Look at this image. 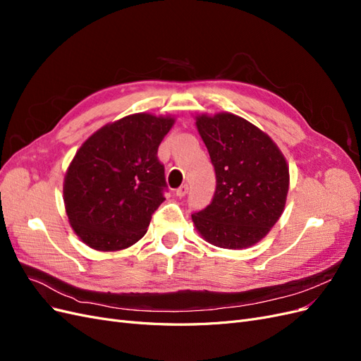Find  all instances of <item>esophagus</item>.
Instances as JSON below:
<instances>
[{
	"mask_svg": "<svg viewBox=\"0 0 361 361\" xmlns=\"http://www.w3.org/2000/svg\"><path fill=\"white\" fill-rule=\"evenodd\" d=\"M188 194V185L187 183H185V185H182V187H179L178 190H176V195H178V197H185V195H187Z\"/></svg>",
	"mask_w": 361,
	"mask_h": 361,
	"instance_id": "esophagus-1",
	"label": "esophagus"
}]
</instances>
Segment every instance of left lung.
<instances>
[{
	"label": "left lung",
	"mask_w": 361,
	"mask_h": 361,
	"mask_svg": "<svg viewBox=\"0 0 361 361\" xmlns=\"http://www.w3.org/2000/svg\"><path fill=\"white\" fill-rule=\"evenodd\" d=\"M215 169L214 199L191 215L207 243L243 250L265 238L283 214L289 166L268 134L232 113L195 116Z\"/></svg>",
	"instance_id": "left-lung-1"
}]
</instances>
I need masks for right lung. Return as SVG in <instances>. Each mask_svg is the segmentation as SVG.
Segmentation results:
<instances>
[{
  "mask_svg": "<svg viewBox=\"0 0 361 361\" xmlns=\"http://www.w3.org/2000/svg\"><path fill=\"white\" fill-rule=\"evenodd\" d=\"M171 116L137 113L97 129L69 164L63 199L73 232L99 251L128 248L147 232L164 199L157 154Z\"/></svg>",
  "mask_w": 361,
  "mask_h": 361,
  "instance_id": "right-lung-1",
  "label": "right lung"
}]
</instances>
